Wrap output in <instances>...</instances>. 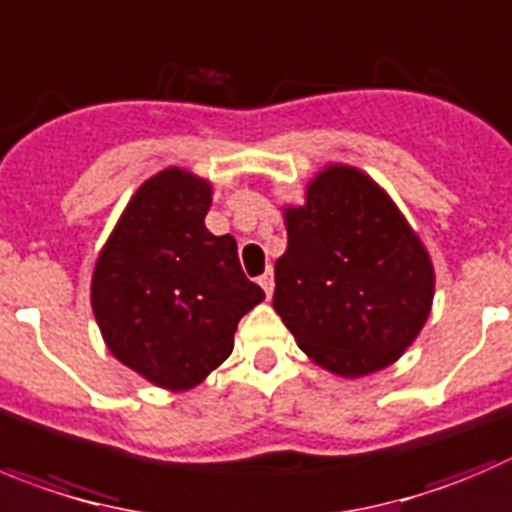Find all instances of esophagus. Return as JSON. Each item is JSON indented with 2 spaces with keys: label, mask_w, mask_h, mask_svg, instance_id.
I'll return each instance as SVG.
<instances>
[{
  "label": "esophagus",
  "mask_w": 512,
  "mask_h": 512,
  "mask_svg": "<svg viewBox=\"0 0 512 512\" xmlns=\"http://www.w3.org/2000/svg\"><path fill=\"white\" fill-rule=\"evenodd\" d=\"M260 288L265 290V295H267V298H270L272 290H275V278H272V270H267L265 275H262V278H260Z\"/></svg>",
  "instance_id": "obj_1"
}]
</instances>
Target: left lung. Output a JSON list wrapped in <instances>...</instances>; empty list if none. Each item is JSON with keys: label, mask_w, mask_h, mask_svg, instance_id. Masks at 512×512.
<instances>
[{"label": "left lung", "mask_w": 512, "mask_h": 512, "mask_svg": "<svg viewBox=\"0 0 512 512\" xmlns=\"http://www.w3.org/2000/svg\"><path fill=\"white\" fill-rule=\"evenodd\" d=\"M283 219L272 308L305 356L343 379L399 361L432 310L434 265L394 199L356 166L328 164Z\"/></svg>", "instance_id": "obj_1"}]
</instances>
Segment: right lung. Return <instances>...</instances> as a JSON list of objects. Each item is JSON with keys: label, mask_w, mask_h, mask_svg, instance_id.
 I'll return each instance as SVG.
<instances>
[{"label": "right lung", "mask_w": 512, "mask_h": 512, "mask_svg": "<svg viewBox=\"0 0 512 512\" xmlns=\"http://www.w3.org/2000/svg\"><path fill=\"white\" fill-rule=\"evenodd\" d=\"M212 181L169 166L143 181L95 260L90 305L113 356L148 384L189 391L234 348L265 300L240 267L232 234L204 224Z\"/></svg>", "instance_id": "1"}]
</instances>
